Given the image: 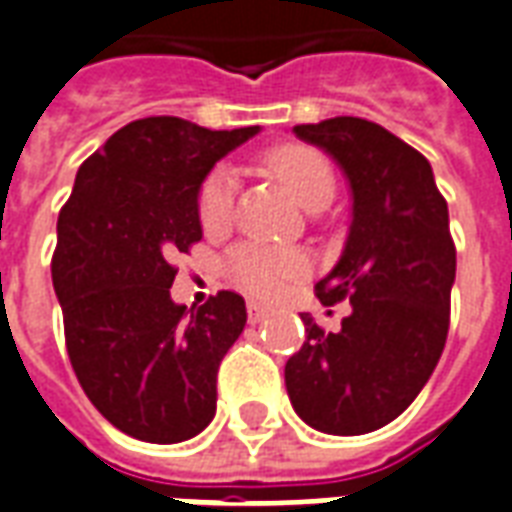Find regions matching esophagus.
Listing matches in <instances>:
<instances>
[{"label":"esophagus","instance_id":"1","mask_svg":"<svg viewBox=\"0 0 512 512\" xmlns=\"http://www.w3.org/2000/svg\"><path fill=\"white\" fill-rule=\"evenodd\" d=\"M268 307L266 304H260V301H246V315H249V321L260 323L263 318H268Z\"/></svg>","mask_w":512,"mask_h":512}]
</instances>
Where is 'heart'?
<instances>
[{
	"label": "heart",
	"mask_w": 512,
	"mask_h": 512,
	"mask_svg": "<svg viewBox=\"0 0 512 512\" xmlns=\"http://www.w3.org/2000/svg\"><path fill=\"white\" fill-rule=\"evenodd\" d=\"M266 167L307 211H321L337 191V175L329 158L310 145H279L266 153ZM235 178L227 167L211 169L197 191V219L205 233H222L233 222ZM307 260L290 249L244 244L224 260V274L252 296H274L282 282L299 277Z\"/></svg>",
	"instance_id": "1"
}]
</instances>
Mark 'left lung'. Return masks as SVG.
<instances>
[{
    "label": "left lung",
    "instance_id": "left-lung-1",
    "mask_svg": "<svg viewBox=\"0 0 512 512\" xmlns=\"http://www.w3.org/2000/svg\"><path fill=\"white\" fill-rule=\"evenodd\" d=\"M343 167L354 219L343 257L315 285L323 307L351 301L340 332L301 315L307 340L285 365L310 428L359 436L400 417L447 343L455 244L428 158L362 117L293 128Z\"/></svg>",
    "mask_w": 512,
    "mask_h": 512
}]
</instances>
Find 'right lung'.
I'll use <instances>...</instances> for the list:
<instances>
[{
	"instance_id": "obj_1",
	"label": "right lung",
	"mask_w": 512,
	"mask_h": 512,
	"mask_svg": "<svg viewBox=\"0 0 512 512\" xmlns=\"http://www.w3.org/2000/svg\"><path fill=\"white\" fill-rule=\"evenodd\" d=\"M257 126L211 131L180 117L123 126L84 161L57 219L51 282L73 373L117 430L178 444L216 414V373L246 326L219 290L186 315L169 288L202 238L197 191Z\"/></svg>"
}]
</instances>
